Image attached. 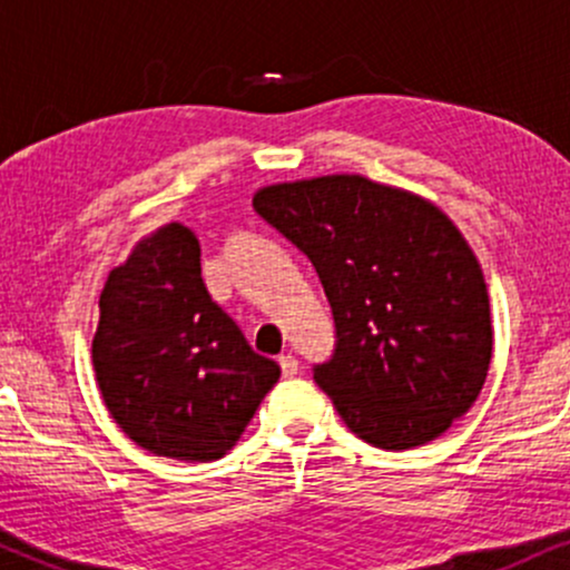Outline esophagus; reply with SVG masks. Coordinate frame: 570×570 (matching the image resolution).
<instances>
[{
	"mask_svg": "<svg viewBox=\"0 0 570 570\" xmlns=\"http://www.w3.org/2000/svg\"><path fill=\"white\" fill-rule=\"evenodd\" d=\"M278 364H281V372H284V377H294V375H297L299 362L292 356V353H284V356L278 358Z\"/></svg>",
	"mask_w": 570,
	"mask_h": 570,
	"instance_id": "obj_1",
	"label": "esophagus"
}]
</instances>
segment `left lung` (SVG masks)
Instances as JSON below:
<instances>
[{"label":"left lung","mask_w":570,"mask_h":570,"mask_svg":"<svg viewBox=\"0 0 570 570\" xmlns=\"http://www.w3.org/2000/svg\"><path fill=\"white\" fill-rule=\"evenodd\" d=\"M254 212L316 267L337 340L313 381L353 434L410 450L472 407L493 353L488 286L434 203L335 174L263 187Z\"/></svg>","instance_id":"1"}]
</instances>
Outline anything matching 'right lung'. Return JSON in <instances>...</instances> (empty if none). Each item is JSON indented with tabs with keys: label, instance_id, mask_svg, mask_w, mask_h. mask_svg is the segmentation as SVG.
I'll return each mask as SVG.
<instances>
[{
	"label": "right lung",
	"instance_id": "add662e5",
	"mask_svg": "<svg viewBox=\"0 0 570 570\" xmlns=\"http://www.w3.org/2000/svg\"><path fill=\"white\" fill-rule=\"evenodd\" d=\"M98 311L94 370L104 404L155 455L217 461L281 377L212 299L198 238L179 222L139 240L109 273Z\"/></svg>",
	"mask_w": 570,
	"mask_h": 570
}]
</instances>
